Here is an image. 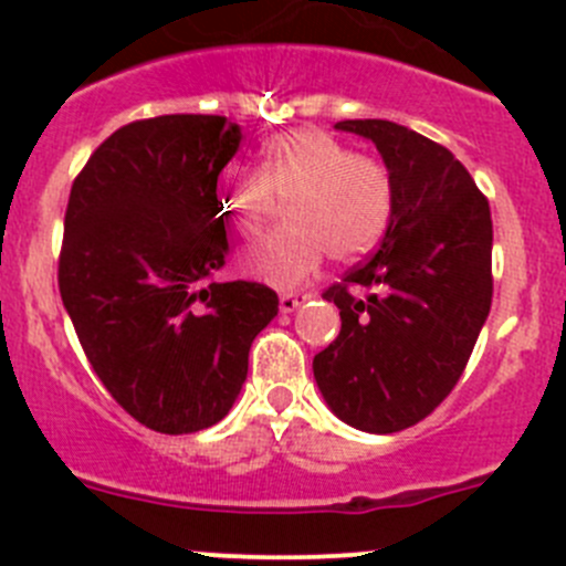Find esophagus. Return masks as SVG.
Wrapping results in <instances>:
<instances>
[{
  "mask_svg": "<svg viewBox=\"0 0 566 566\" xmlns=\"http://www.w3.org/2000/svg\"><path fill=\"white\" fill-rule=\"evenodd\" d=\"M304 301H306L304 293H282V295H279V310H282L284 315H290V312L298 310Z\"/></svg>",
  "mask_w": 566,
  "mask_h": 566,
  "instance_id": "esophagus-1",
  "label": "esophagus"
}]
</instances>
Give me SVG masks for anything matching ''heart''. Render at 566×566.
Masks as SVG:
<instances>
[{
	"instance_id": "heart-1",
	"label": "heart",
	"mask_w": 566,
	"mask_h": 566,
	"mask_svg": "<svg viewBox=\"0 0 566 566\" xmlns=\"http://www.w3.org/2000/svg\"><path fill=\"white\" fill-rule=\"evenodd\" d=\"M273 199H290L287 230L256 243L247 268L276 287H295L325 251L353 260L378 243L391 219L394 180L384 161L353 156L323 130H290L262 145L260 172L227 164L216 177V205L241 238L262 230Z\"/></svg>"
}]
</instances>
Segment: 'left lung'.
Returning a JSON list of instances; mask_svg holds the SVG:
<instances>
[{"label":"left lung","mask_w":566,"mask_h":566,"mask_svg":"<svg viewBox=\"0 0 566 566\" xmlns=\"http://www.w3.org/2000/svg\"><path fill=\"white\" fill-rule=\"evenodd\" d=\"M334 128L378 147L394 208L378 251L323 293L342 328L312 369L345 424L389 436L458 386L493 301V221L473 177L438 142L389 119Z\"/></svg>","instance_id":"obj_1"}]
</instances>
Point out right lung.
I'll use <instances>...</instances> for the list:
<instances>
[{"label":"right lung","mask_w":566,"mask_h":566,"mask_svg":"<svg viewBox=\"0 0 566 566\" xmlns=\"http://www.w3.org/2000/svg\"><path fill=\"white\" fill-rule=\"evenodd\" d=\"M219 114L123 125L73 180L60 295L106 391L164 436L213 427L249 373L279 298L213 282L230 254L216 177L241 147Z\"/></svg>","instance_id":"1"}]
</instances>
